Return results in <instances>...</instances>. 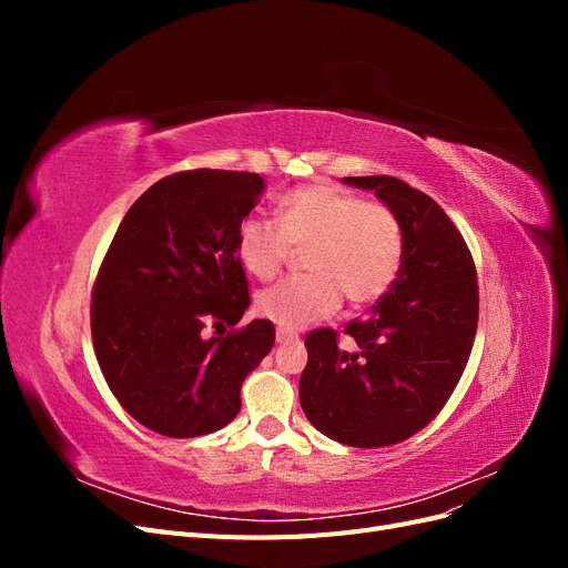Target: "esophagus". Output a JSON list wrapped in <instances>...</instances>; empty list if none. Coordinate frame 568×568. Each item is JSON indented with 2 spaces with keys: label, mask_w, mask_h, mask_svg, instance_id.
<instances>
[{
  "label": "esophagus",
  "mask_w": 568,
  "mask_h": 568,
  "mask_svg": "<svg viewBox=\"0 0 568 568\" xmlns=\"http://www.w3.org/2000/svg\"><path fill=\"white\" fill-rule=\"evenodd\" d=\"M291 341H298V334L291 332V329H277V343H291Z\"/></svg>",
  "instance_id": "esophagus-1"
}]
</instances>
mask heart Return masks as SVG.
I'll return each instance as SVG.
<instances>
[{"label": "heart", "instance_id": "1", "mask_svg": "<svg viewBox=\"0 0 568 568\" xmlns=\"http://www.w3.org/2000/svg\"><path fill=\"white\" fill-rule=\"evenodd\" d=\"M305 277L257 296V313L282 329H303L353 305L379 301L405 257L400 217L382 201H363L334 184H307L277 201V225L248 215L236 227V257L255 280H272L294 248H305Z\"/></svg>", "mask_w": 568, "mask_h": 568}]
</instances>
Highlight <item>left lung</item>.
<instances>
[{
    "label": "left lung",
    "mask_w": 568,
    "mask_h": 568,
    "mask_svg": "<svg viewBox=\"0 0 568 568\" xmlns=\"http://www.w3.org/2000/svg\"><path fill=\"white\" fill-rule=\"evenodd\" d=\"M400 217L398 280L365 320H353L343 351L336 332L307 334L301 407L311 424L353 448H384L415 436L448 403L467 367L478 324L471 253L440 205L388 175L343 178Z\"/></svg>",
    "instance_id": "left-lung-1"
}]
</instances>
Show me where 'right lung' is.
Listing matches in <instances>:
<instances>
[{"instance_id":"1","label":"right lung","mask_w":568,"mask_h":568,"mask_svg":"<svg viewBox=\"0 0 568 568\" xmlns=\"http://www.w3.org/2000/svg\"><path fill=\"white\" fill-rule=\"evenodd\" d=\"M263 192L255 173L168 175L132 203L101 263L92 294L99 367L128 415L161 436L227 426L248 372L272 351L270 320L205 336V326H234L251 305L236 227Z\"/></svg>"}]
</instances>
